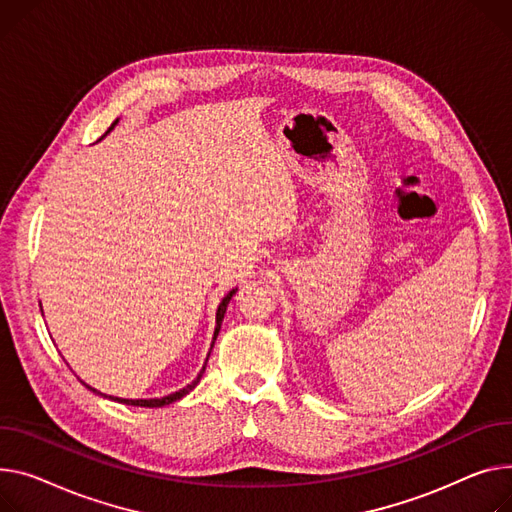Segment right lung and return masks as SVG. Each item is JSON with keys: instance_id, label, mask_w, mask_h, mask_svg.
I'll list each match as a JSON object with an SVG mask.
<instances>
[{"instance_id": "1", "label": "right lung", "mask_w": 512, "mask_h": 512, "mask_svg": "<svg viewBox=\"0 0 512 512\" xmlns=\"http://www.w3.org/2000/svg\"><path fill=\"white\" fill-rule=\"evenodd\" d=\"M117 123V121H115ZM115 123L109 127V131L115 127ZM107 131V133H109ZM236 292V288L234 290H230L224 298H222V302H220V306H218V313H216V331H214V342H216V337H218V333H220V325H222V319H224V313H226V306H228V302H230V298H232V294ZM214 342H212V348H214ZM210 356V354H208ZM203 372H206V364H203V368L199 370V374L197 377L187 385V387H183V389H179V391H175V393H170V395H166V397H160V399H121V397H113L115 401H119V403H127V405H138V407H162V405H168V403H173V401H177V399H181V397H185L189 391H193L195 387H197V383H199V379L203 377ZM90 389V387H88ZM94 391V389H92Z\"/></svg>"}]
</instances>
